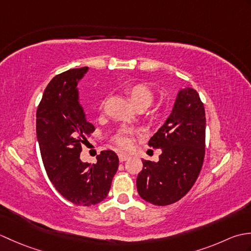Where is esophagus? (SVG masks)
Instances as JSON below:
<instances>
[{
  "mask_svg": "<svg viewBox=\"0 0 251 251\" xmlns=\"http://www.w3.org/2000/svg\"><path fill=\"white\" fill-rule=\"evenodd\" d=\"M129 158V155H127V154H124V153H120L119 154V159H120V162H125V161H127V159Z\"/></svg>",
  "mask_w": 251,
  "mask_h": 251,
  "instance_id": "34e87169",
  "label": "esophagus"
}]
</instances>
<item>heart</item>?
I'll return each mask as SVG.
<instances>
[{
    "instance_id": "heart-1",
    "label": "heart",
    "mask_w": 251,
    "mask_h": 251,
    "mask_svg": "<svg viewBox=\"0 0 251 251\" xmlns=\"http://www.w3.org/2000/svg\"><path fill=\"white\" fill-rule=\"evenodd\" d=\"M125 93L136 108H148L154 99L152 90L142 83L130 85L125 89ZM134 135L135 132L132 130H122L115 136L114 141L122 149H129L134 142Z\"/></svg>"
}]
</instances>
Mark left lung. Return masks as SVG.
<instances>
[{"mask_svg": "<svg viewBox=\"0 0 251 251\" xmlns=\"http://www.w3.org/2000/svg\"><path fill=\"white\" fill-rule=\"evenodd\" d=\"M206 116L195 89H180L172 113L149 146L162 149L158 162L142 159L137 190L141 199L165 206L188 193L199 177L205 156Z\"/></svg>", "mask_w": 251, "mask_h": 251, "instance_id": "8db88e82", "label": "left lung"}]
</instances>
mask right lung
Wrapping results in <instances>:
<instances>
[{
    "mask_svg": "<svg viewBox=\"0 0 251 251\" xmlns=\"http://www.w3.org/2000/svg\"><path fill=\"white\" fill-rule=\"evenodd\" d=\"M87 71L84 67L56 75L36 111V138L47 176L65 199L81 206L103 201L119 168V157L111 150L101 152L96 164L79 158L82 145L95 130L77 88Z\"/></svg>",
    "mask_w": 251,
    "mask_h": 251,
    "instance_id": "obj_1",
    "label": "right lung"
}]
</instances>
